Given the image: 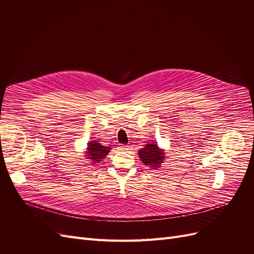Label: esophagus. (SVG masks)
<instances>
[{"label":"esophagus","mask_w":254,"mask_h":254,"mask_svg":"<svg viewBox=\"0 0 254 254\" xmlns=\"http://www.w3.org/2000/svg\"><path fill=\"white\" fill-rule=\"evenodd\" d=\"M119 149L123 150V151H127V150L129 149V147L127 145H122V146H119Z\"/></svg>","instance_id":"esophagus-1"}]
</instances>
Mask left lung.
Listing matches in <instances>:
<instances>
[{
  "mask_svg": "<svg viewBox=\"0 0 254 254\" xmlns=\"http://www.w3.org/2000/svg\"><path fill=\"white\" fill-rule=\"evenodd\" d=\"M139 157L144 165L157 168L159 164L164 162L165 154L157 147L156 144H146L144 148L140 149Z\"/></svg>",
  "mask_w": 254,
  "mask_h": 254,
  "instance_id": "left-lung-1",
  "label": "left lung"
}]
</instances>
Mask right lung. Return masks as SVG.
<instances>
[{
  "mask_svg": "<svg viewBox=\"0 0 254 254\" xmlns=\"http://www.w3.org/2000/svg\"><path fill=\"white\" fill-rule=\"evenodd\" d=\"M110 151L108 146H102L97 141H91L87 146V159H91L92 163H99Z\"/></svg>",
  "mask_w": 254,
  "mask_h": 254,
  "instance_id": "1",
  "label": "right lung"
}]
</instances>
